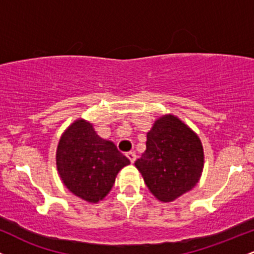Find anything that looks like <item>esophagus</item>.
<instances>
[{
    "mask_svg": "<svg viewBox=\"0 0 254 254\" xmlns=\"http://www.w3.org/2000/svg\"><path fill=\"white\" fill-rule=\"evenodd\" d=\"M127 159L131 161V164H133V162H135V160H136L135 151H129V153H127Z\"/></svg>",
    "mask_w": 254,
    "mask_h": 254,
    "instance_id": "1",
    "label": "esophagus"
}]
</instances>
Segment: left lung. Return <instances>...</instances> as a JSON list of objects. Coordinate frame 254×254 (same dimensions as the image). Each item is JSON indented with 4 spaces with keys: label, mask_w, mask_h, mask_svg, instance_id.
Masks as SVG:
<instances>
[{
    "label": "left lung",
    "mask_w": 254,
    "mask_h": 254,
    "mask_svg": "<svg viewBox=\"0 0 254 254\" xmlns=\"http://www.w3.org/2000/svg\"><path fill=\"white\" fill-rule=\"evenodd\" d=\"M145 145L135 166L157 199L172 202L198 183L203 171V147L180 119L171 115L157 119L147 133Z\"/></svg>",
    "instance_id": "8db88e82"
}]
</instances>
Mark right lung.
Returning <instances> with one entry per match:
<instances>
[{
    "label": "right lung",
    "instance_id": "add662e5",
    "mask_svg": "<svg viewBox=\"0 0 254 254\" xmlns=\"http://www.w3.org/2000/svg\"><path fill=\"white\" fill-rule=\"evenodd\" d=\"M56 159L64 185L93 203L109 193L118 172L130 164L112 142L99 137L92 124L82 119L72 123L61 137Z\"/></svg>",
    "mask_w": 254,
    "mask_h": 254
}]
</instances>
